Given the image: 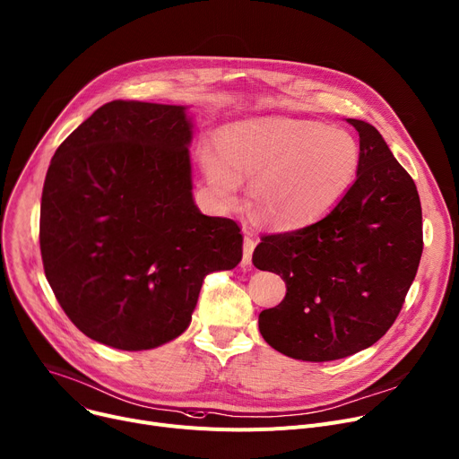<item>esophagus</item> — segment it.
Instances as JSON below:
<instances>
[{
  "label": "esophagus",
  "instance_id": "obj_1",
  "mask_svg": "<svg viewBox=\"0 0 459 459\" xmlns=\"http://www.w3.org/2000/svg\"><path fill=\"white\" fill-rule=\"evenodd\" d=\"M256 247V239L253 236H246L243 238V258H241V265L249 267L253 262V251Z\"/></svg>",
  "mask_w": 459,
  "mask_h": 459
}]
</instances>
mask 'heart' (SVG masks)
Segmentation results:
<instances>
[{
  "label": "heart",
  "mask_w": 459,
  "mask_h": 459,
  "mask_svg": "<svg viewBox=\"0 0 459 459\" xmlns=\"http://www.w3.org/2000/svg\"><path fill=\"white\" fill-rule=\"evenodd\" d=\"M210 185L232 204L241 177H253L249 203L273 229L308 225L338 203L356 178L359 143L345 129L317 121L265 117L225 129L220 147H204Z\"/></svg>",
  "instance_id": "obj_1"
}]
</instances>
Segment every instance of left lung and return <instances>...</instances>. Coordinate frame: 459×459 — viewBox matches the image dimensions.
Returning a JSON list of instances; mask_svg holds the SVG:
<instances>
[{
    "mask_svg": "<svg viewBox=\"0 0 459 459\" xmlns=\"http://www.w3.org/2000/svg\"><path fill=\"white\" fill-rule=\"evenodd\" d=\"M359 134L354 185L312 225L264 234L258 269L286 281L279 307L258 317L264 340L304 361H330L377 343L399 317L422 255V210L410 173L382 134L347 119Z\"/></svg>",
    "mask_w": 459,
    "mask_h": 459,
    "instance_id": "8db88e82",
    "label": "left lung"
}]
</instances>
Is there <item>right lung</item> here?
Listing matches in <instances>:
<instances>
[{
  "label": "right lung",
  "mask_w": 459,
  "mask_h": 459,
  "mask_svg": "<svg viewBox=\"0 0 459 459\" xmlns=\"http://www.w3.org/2000/svg\"><path fill=\"white\" fill-rule=\"evenodd\" d=\"M185 107L110 101L58 145L40 204L46 279L70 321L121 351L186 330L204 277L234 269L243 236L192 199Z\"/></svg>",
  "instance_id": "obj_1"
}]
</instances>
